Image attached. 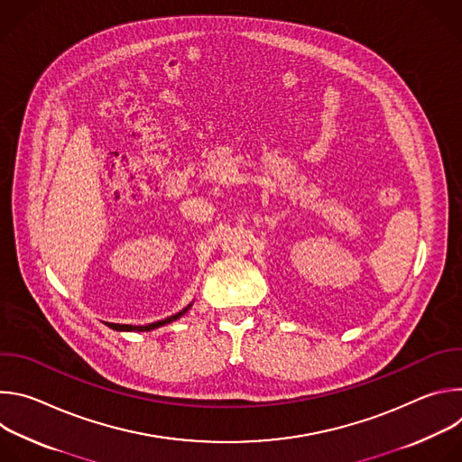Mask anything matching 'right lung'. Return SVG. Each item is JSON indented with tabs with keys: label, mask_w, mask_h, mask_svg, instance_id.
Returning <instances> with one entry per match:
<instances>
[{
	"label": "right lung",
	"mask_w": 462,
	"mask_h": 462,
	"mask_svg": "<svg viewBox=\"0 0 462 462\" xmlns=\"http://www.w3.org/2000/svg\"><path fill=\"white\" fill-rule=\"evenodd\" d=\"M189 307H191V303H189L186 309H182L180 312H177V314H173V316H170V318H166V319H161V321H155V323H148V325H118V323H111L109 327L115 328V331H153V328H157V327H161V325H166V323H170V321L179 319L182 314L188 312Z\"/></svg>",
	"instance_id": "right-lung-1"
}]
</instances>
